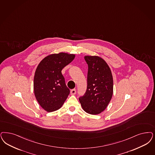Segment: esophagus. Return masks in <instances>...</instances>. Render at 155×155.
<instances>
[{
    "instance_id": "obj_1",
    "label": "esophagus",
    "mask_w": 155,
    "mask_h": 155,
    "mask_svg": "<svg viewBox=\"0 0 155 155\" xmlns=\"http://www.w3.org/2000/svg\"><path fill=\"white\" fill-rule=\"evenodd\" d=\"M75 93H76V90H75V89H72V90H71V91H70V94H71V95H75Z\"/></svg>"
}]
</instances>
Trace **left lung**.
Here are the masks:
<instances>
[{
  "mask_svg": "<svg viewBox=\"0 0 155 155\" xmlns=\"http://www.w3.org/2000/svg\"><path fill=\"white\" fill-rule=\"evenodd\" d=\"M88 64L87 86L85 95L79 98L85 112L98 114L107 107L112 98L113 80L106 61L96 55L84 57Z\"/></svg>",
  "mask_w": 155,
  "mask_h": 155,
  "instance_id": "obj_1",
  "label": "left lung"
}]
</instances>
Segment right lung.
Returning a JSON list of instances; mask_svg holds the SVG:
<instances>
[{
  "label": "right lung",
  "instance_id": "1",
  "mask_svg": "<svg viewBox=\"0 0 155 155\" xmlns=\"http://www.w3.org/2000/svg\"><path fill=\"white\" fill-rule=\"evenodd\" d=\"M75 54H50L38 65L34 78V92L40 106L48 112L57 110L70 93L61 71L75 58Z\"/></svg>",
  "mask_w": 155,
  "mask_h": 155
}]
</instances>
